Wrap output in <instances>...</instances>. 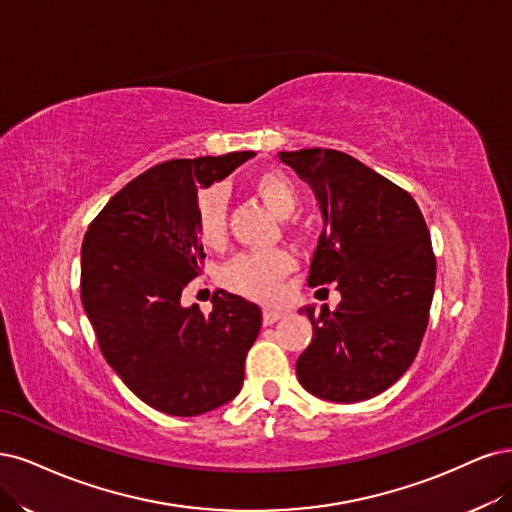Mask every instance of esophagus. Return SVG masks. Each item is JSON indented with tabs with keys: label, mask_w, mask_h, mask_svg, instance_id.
Wrapping results in <instances>:
<instances>
[{
	"label": "esophagus",
	"mask_w": 512,
	"mask_h": 512,
	"mask_svg": "<svg viewBox=\"0 0 512 512\" xmlns=\"http://www.w3.org/2000/svg\"><path fill=\"white\" fill-rule=\"evenodd\" d=\"M287 315V312H283V310H274V308H266L263 310V325H272V323H276V321H280Z\"/></svg>",
	"instance_id": "esophagus-1"
}]
</instances>
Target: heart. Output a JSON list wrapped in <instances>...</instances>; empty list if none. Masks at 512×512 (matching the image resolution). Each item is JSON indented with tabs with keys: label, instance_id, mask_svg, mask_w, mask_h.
<instances>
[{
	"label": "heart",
	"instance_id": "1",
	"mask_svg": "<svg viewBox=\"0 0 512 512\" xmlns=\"http://www.w3.org/2000/svg\"><path fill=\"white\" fill-rule=\"evenodd\" d=\"M253 191L276 217L287 219L300 204V189L280 170L255 176ZM197 234L206 246H219L227 236V195L221 187L202 189L195 197ZM295 270L291 253L278 249L268 253H242L227 263L221 272L225 289L244 298L272 302L283 289L285 278Z\"/></svg>",
	"mask_w": 512,
	"mask_h": 512
}]
</instances>
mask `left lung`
Instances as JSON below:
<instances>
[{"instance_id": "obj_1", "label": "left lung", "mask_w": 512, "mask_h": 512, "mask_svg": "<svg viewBox=\"0 0 512 512\" xmlns=\"http://www.w3.org/2000/svg\"><path fill=\"white\" fill-rule=\"evenodd\" d=\"M278 159L315 189L325 229L308 285L336 283V310L304 308L312 340L295 372L310 393L361 402L410 368L430 321L436 257L412 195L334 148H302Z\"/></svg>"}]
</instances>
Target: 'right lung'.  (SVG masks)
<instances>
[{
  "instance_id": "right-lung-1",
  "label": "right lung",
  "mask_w": 512,
  "mask_h": 512,
  "mask_svg": "<svg viewBox=\"0 0 512 512\" xmlns=\"http://www.w3.org/2000/svg\"><path fill=\"white\" fill-rule=\"evenodd\" d=\"M253 151L157 163L114 193L80 249V300L110 368L138 398L172 417L234 400L261 310L223 289L212 310L180 295L202 272L197 189L225 178Z\"/></svg>"
}]
</instances>
